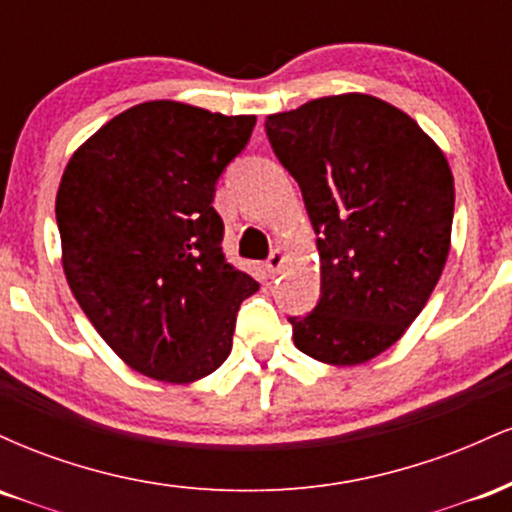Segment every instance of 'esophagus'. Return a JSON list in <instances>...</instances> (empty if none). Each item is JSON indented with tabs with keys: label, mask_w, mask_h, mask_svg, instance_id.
<instances>
[{
	"label": "esophagus",
	"mask_w": 512,
	"mask_h": 512,
	"mask_svg": "<svg viewBox=\"0 0 512 512\" xmlns=\"http://www.w3.org/2000/svg\"><path fill=\"white\" fill-rule=\"evenodd\" d=\"M284 262H286V252L281 248H276L272 255H269V260H267V264H264V267H267L269 276H276L281 272V267H284Z\"/></svg>",
	"instance_id": "1"
}]
</instances>
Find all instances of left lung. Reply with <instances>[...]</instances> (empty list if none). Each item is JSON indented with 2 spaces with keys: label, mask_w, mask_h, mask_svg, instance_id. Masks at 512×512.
Segmentation results:
<instances>
[{
  "label": "left lung",
  "mask_w": 512,
  "mask_h": 512,
  "mask_svg": "<svg viewBox=\"0 0 512 512\" xmlns=\"http://www.w3.org/2000/svg\"><path fill=\"white\" fill-rule=\"evenodd\" d=\"M315 231L322 296L291 317L298 351L358 366L407 332L450 252L455 180L440 146L383 98L339 93L269 115Z\"/></svg>",
  "instance_id": "obj_1"
}]
</instances>
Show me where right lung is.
Instances as JSON below:
<instances>
[{
	"label": "right lung",
	"mask_w": 512,
	"mask_h": 512,
	"mask_svg": "<svg viewBox=\"0 0 512 512\" xmlns=\"http://www.w3.org/2000/svg\"><path fill=\"white\" fill-rule=\"evenodd\" d=\"M255 115L146 101L115 115L64 168L55 199L62 267L96 332L161 383L226 361L240 303L260 284L223 260L211 207Z\"/></svg>",
	"instance_id": "add662e5"
}]
</instances>
